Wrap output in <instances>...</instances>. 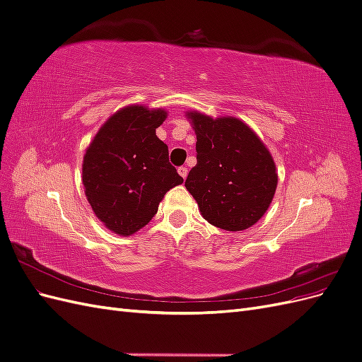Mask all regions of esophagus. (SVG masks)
Segmentation results:
<instances>
[{"mask_svg":"<svg viewBox=\"0 0 362 362\" xmlns=\"http://www.w3.org/2000/svg\"><path fill=\"white\" fill-rule=\"evenodd\" d=\"M187 172H189V169L187 168H184V166H181V168H178V173L181 175V177L185 180L187 178Z\"/></svg>","mask_w":362,"mask_h":362,"instance_id":"esophagus-1","label":"esophagus"}]
</instances>
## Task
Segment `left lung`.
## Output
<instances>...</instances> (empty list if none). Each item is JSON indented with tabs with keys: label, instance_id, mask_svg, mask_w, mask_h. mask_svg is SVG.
Listing matches in <instances>:
<instances>
[{
	"label": "left lung",
	"instance_id": "8db88e82",
	"mask_svg": "<svg viewBox=\"0 0 362 362\" xmlns=\"http://www.w3.org/2000/svg\"><path fill=\"white\" fill-rule=\"evenodd\" d=\"M196 133V166L185 189L205 221L226 231L257 223L276 190L275 163L264 144L242 120L189 113Z\"/></svg>",
	"mask_w": 362,
	"mask_h": 362
}]
</instances>
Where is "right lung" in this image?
<instances>
[{
  "label": "right lung",
  "instance_id": "right-lung-1",
  "mask_svg": "<svg viewBox=\"0 0 362 362\" xmlns=\"http://www.w3.org/2000/svg\"><path fill=\"white\" fill-rule=\"evenodd\" d=\"M166 112L129 105L98 131L83 161V184L96 217L113 233L131 235L157 214L158 204L182 178L156 136Z\"/></svg>",
  "mask_w": 362,
  "mask_h": 362
}]
</instances>
